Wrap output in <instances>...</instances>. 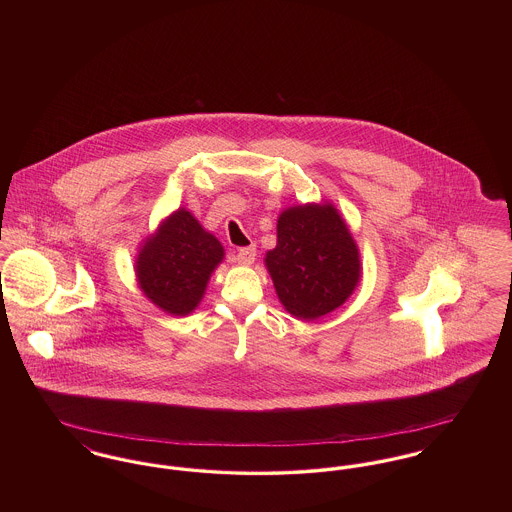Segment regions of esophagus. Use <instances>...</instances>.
<instances>
[{
  "label": "esophagus",
  "mask_w": 512,
  "mask_h": 512,
  "mask_svg": "<svg viewBox=\"0 0 512 512\" xmlns=\"http://www.w3.org/2000/svg\"><path fill=\"white\" fill-rule=\"evenodd\" d=\"M255 255H257V249H255V245H249V247H240V249H238V253H236V261H238L240 265L249 267V265L255 261Z\"/></svg>",
  "instance_id": "esophagus-1"
}]
</instances>
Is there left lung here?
Listing matches in <instances>:
<instances>
[{"mask_svg": "<svg viewBox=\"0 0 512 512\" xmlns=\"http://www.w3.org/2000/svg\"><path fill=\"white\" fill-rule=\"evenodd\" d=\"M278 242L265 257L278 299L293 317L338 309L361 278L357 244L332 203L295 205L278 217Z\"/></svg>", "mask_w": 512, "mask_h": 512, "instance_id": "8db88e82", "label": "left lung"}]
</instances>
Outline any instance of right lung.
I'll return each instance as SVG.
<instances>
[{
  "instance_id": "right-lung-1",
  "label": "right lung",
  "mask_w": 512,
  "mask_h": 512,
  "mask_svg": "<svg viewBox=\"0 0 512 512\" xmlns=\"http://www.w3.org/2000/svg\"><path fill=\"white\" fill-rule=\"evenodd\" d=\"M224 259L219 240L186 209L174 211L151 234L136 257V276L151 303L186 317L203 299L213 270Z\"/></svg>"
}]
</instances>
